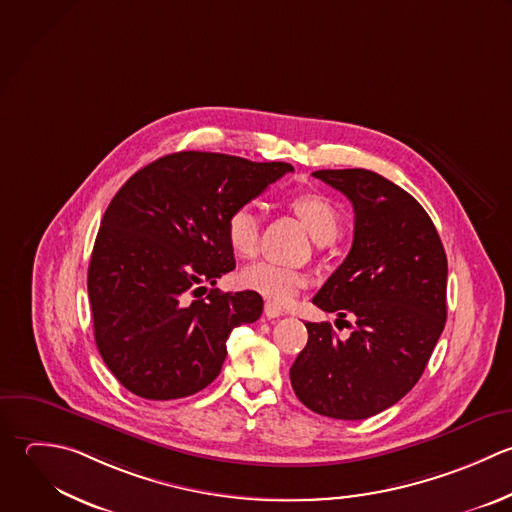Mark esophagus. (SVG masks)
<instances>
[{
	"label": "esophagus",
	"mask_w": 512,
	"mask_h": 512,
	"mask_svg": "<svg viewBox=\"0 0 512 512\" xmlns=\"http://www.w3.org/2000/svg\"><path fill=\"white\" fill-rule=\"evenodd\" d=\"M265 315L269 317V319H277V317H281V315H285V311L277 305V303H271V301H267L265 303Z\"/></svg>",
	"instance_id": "obj_1"
}]
</instances>
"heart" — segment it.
I'll return each mask as SVG.
<instances>
[{
    "label": "heart",
    "instance_id": "1",
    "mask_svg": "<svg viewBox=\"0 0 512 512\" xmlns=\"http://www.w3.org/2000/svg\"><path fill=\"white\" fill-rule=\"evenodd\" d=\"M291 207L305 221L317 241H333L341 229V215L333 201L321 193H299ZM261 233V207L255 201L235 205L225 219V235L237 257H251L257 251ZM243 289L255 291L273 303L293 301L309 285V275L275 261H255L237 275Z\"/></svg>",
    "mask_w": 512,
    "mask_h": 512
}]
</instances>
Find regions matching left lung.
<instances>
[{
    "mask_svg": "<svg viewBox=\"0 0 512 512\" xmlns=\"http://www.w3.org/2000/svg\"><path fill=\"white\" fill-rule=\"evenodd\" d=\"M355 211L353 247L313 303L355 323L339 339L331 323H305L309 341L289 375L313 413L369 419L421 379L447 321V255L421 203L369 169H321Z\"/></svg>",
    "mask_w": 512,
    "mask_h": 512,
    "instance_id": "1",
    "label": "left lung"
}]
</instances>
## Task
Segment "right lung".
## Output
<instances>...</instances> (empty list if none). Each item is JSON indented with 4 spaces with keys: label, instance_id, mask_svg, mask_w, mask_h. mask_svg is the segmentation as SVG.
<instances>
[{
    "label": "right lung",
    "instance_id": "right-lung-1",
    "mask_svg": "<svg viewBox=\"0 0 512 512\" xmlns=\"http://www.w3.org/2000/svg\"><path fill=\"white\" fill-rule=\"evenodd\" d=\"M293 165L179 151L139 169L111 199L95 237L87 291L101 359L133 395L171 401L205 389L223 367L229 333L261 317L255 291L203 283L235 269L229 211Z\"/></svg>",
    "mask_w": 512,
    "mask_h": 512
}]
</instances>
